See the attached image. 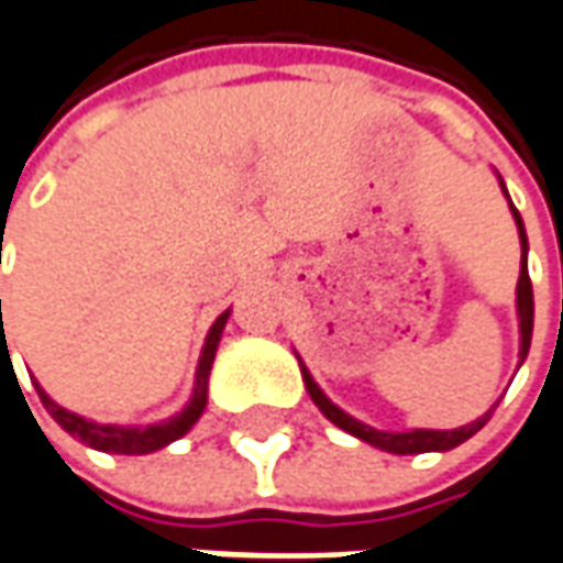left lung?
I'll use <instances>...</instances> for the list:
<instances>
[{"instance_id":"1","label":"left lung","mask_w":563,"mask_h":563,"mask_svg":"<svg viewBox=\"0 0 563 563\" xmlns=\"http://www.w3.org/2000/svg\"><path fill=\"white\" fill-rule=\"evenodd\" d=\"M499 185H503V178H499ZM506 190V185H503ZM508 197V190H506ZM511 206V216H515V224H518V233H521V277H518V320H521V363L527 357V351H530V335H533V286H530V274H527V233H523V221L521 212L515 209V202L508 200ZM301 366V378H305V388L311 394V400L320 407V412L330 419L332 426H339L347 434H354V438H361V441L373 443L378 450H385V453H397V456H412V453H443V450H453L459 443H465L472 434H477L481 428L490 422V416L496 407L484 412L481 419H474L468 426L453 428V431H428V428H412V431H376V428L363 426L357 422L354 416H347L345 410H339L335 404H332L327 394L320 391V385L313 382V376L308 373V366L298 361Z\"/></svg>"}]
</instances>
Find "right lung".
Masks as SVG:
<instances>
[{"mask_svg": "<svg viewBox=\"0 0 563 563\" xmlns=\"http://www.w3.org/2000/svg\"><path fill=\"white\" fill-rule=\"evenodd\" d=\"M0 305H2V301H0ZM0 317H2V313H0ZM228 317H231V311L221 313L216 323H212L209 335H206V345H202L200 366H197V382H194V397H190V404H187L185 410L178 412V416L166 419V422H156V426H147V428L98 426V422H89V419H82V416H76V412L64 410V407H57L55 400H52V397H48V394L42 391L40 385H36L42 407L52 412V419H55L57 426L64 428L67 434L79 438V441L86 443V446H95V450H101V453H120V456H144V453H153V450H163V446H169L172 441L185 438L187 431L194 428V422H197V419L202 416V410H206L209 369H212V361H216L218 342H221V330H224Z\"/></svg>", "mask_w": 563, "mask_h": 563, "instance_id": "right-lung-1", "label": "right lung"}]
</instances>
